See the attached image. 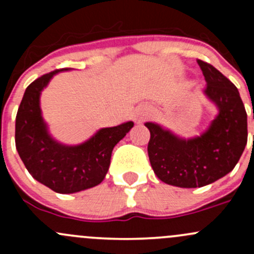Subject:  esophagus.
Listing matches in <instances>:
<instances>
[{
    "mask_svg": "<svg viewBox=\"0 0 254 254\" xmlns=\"http://www.w3.org/2000/svg\"><path fill=\"white\" fill-rule=\"evenodd\" d=\"M148 115V111L145 108V107H140V108H137L136 111H135V114H134V120L136 123H142L143 120L147 118Z\"/></svg>",
    "mask_w": 254,
    "mask_h": 254,
    "instance_id": "obj_1",
    "label": "esophagus"
}]
</instances>
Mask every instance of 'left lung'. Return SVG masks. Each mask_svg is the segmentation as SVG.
Returning <instances> with one entry per match:
<instances>
[{
  "mask_svg": "<svg viewBox=\"0 0 254 254\" xmlns=\"http://www.w3.org/2000/svg\"><path fill=\"white\" fill-rule=\"evenodd\" d=\"M198 65L206 81L204 94L217 108L205 131L184 139L160 124L145 123L153 172L179 188H200L226 176L247 145V113L236 86L210 64L198 60Z\"/></svg>",
  "mask_w": 254,
  "mask_h": 254,
  "instance_id": "1",
  "label": "left lung"
}]
</instances>
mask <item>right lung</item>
Here are the masks:
<instances>
[{
	"label": "right lung",
	"mask_w": 254,
	"mask_h": 254,
	"mask_svg": "<svg viewBox=\"0 0 254 254\" xmlns=\"http://www.w3.org/2000/svg\"><path fill=\"white\" fill-rule=\"evenodd\" d=\"M61 68L37 78L27 87L16 117V147L28 172L39 183L60 194H71L101 183L111 165L112 151L134 123L102 127L79 145L54 139L40 108V94Z\"/></svg>",
	"instance_id": "1"
}]
</instances>
